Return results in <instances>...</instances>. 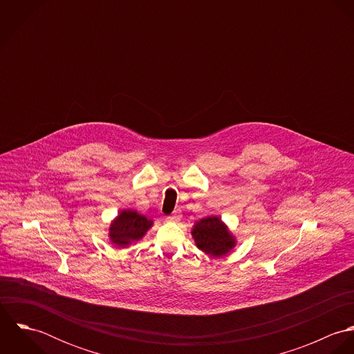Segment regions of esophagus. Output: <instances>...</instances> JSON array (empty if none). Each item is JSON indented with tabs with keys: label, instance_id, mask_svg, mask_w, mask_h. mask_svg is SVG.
Instances as JSON below:
<instances>
[{
	"label": "esophagus",
	"instance_id": "esophagus-1",
	"mask_svg": "<svg viewBox=\"0 0 354 354\" xmlns=\"http://www.w3.org/2000/svg\"><path fill=\"white\" fill-rule=\"evenodd\" d=\"M180 219H181V211L180 209H176L171 215L167 216V221H170V222H178Z\"/></svg>",
	"mask_w": 354,
	"mask_h": 354
}]
</instances>
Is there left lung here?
<instances>
[{"mask_svg":"<svg viewBox=\"0 0 354 354\" xmlns=\"http://www.w3.org/2000/svg\"><path fill=\"white\" fill-rule=\"evenodd\" d=\"M192 236L198 248L211 256L226 254L236 244L234 237L218 216H207L196 222Z\"/></svg>","mask_w":354,"mask_h":354,"instance_id":"1","label":"left lung"}]
</instances>
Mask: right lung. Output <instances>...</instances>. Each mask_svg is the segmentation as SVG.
Instances as JSON below:
<instances>
[{
    "mask_svg": "<svg viewBox=\"0 0 354 354\" xmlns=\"http://www.w3.org/2000/svg\"><path fill=\"white\" fill-rule=\"evenodd\" d=\"M152 226V221L136 211L124 209L111 222L110 226V240L118 247H127L132 241L140 240L146 232Z\"/></svg>",
    "mask_w": 354,
    "mask_h": 354,
    "instance_id": "add662e5",
    "label": "right lung"
}]
</instances>
